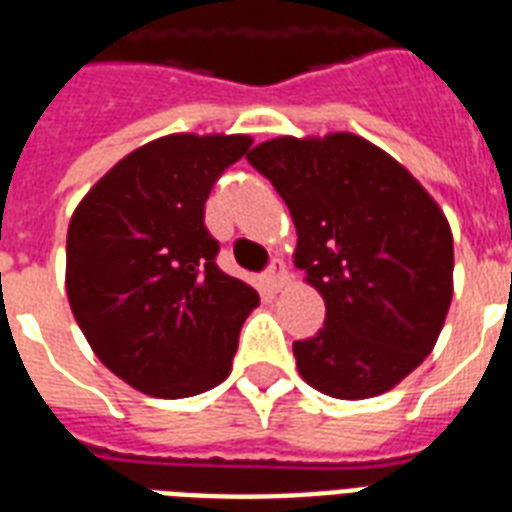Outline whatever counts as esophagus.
I'll return each mask as SVG.
<instances>
[{"mask_svg":"<svg viewBox=\"0 0 512 512\" xmlns=\"http://www.w3.org/2000/svg\"><path fill=\"white\" fill-rule=\"evenodd\" d=\"M264 282H267V288L272 290V293H280V290L285 288V282H288L285 264H282V261H272L267 272H264Z\"/></svg>","mask_w":512,"mask_h":512,"instance_id":"obj_1","label":"esophagus"}]
</instances>
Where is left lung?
<instances>
[{
	"label": "left lung",
	"mask_w": 512,
	"mask_h": 512,
	"mask_svg": "<svg viewBox=\"0 0 512 512\" xmlns=\"http://www.w3.org/2000/svg\"><path fill=\"white\" fill-rule=\"evenodd\" d=\"M296 224V267L325 298V325L293 343L301 378L335 399L386 394L436 346L455 248L439 203L357 134L277 137L245 155Z\"/></svg>",
	"instance_id": "left-lung-1"
}]
</instances>
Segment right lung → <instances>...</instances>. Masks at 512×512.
I'll list each match as a JSON object with an SVG mask.
<instances>
[{
    "mask_svg": "<svg viewBox=\"0 0 512 512\" xmlns=\"http://www.w3.org/2000/svg\"><path fill=\"white\" fill-rule=\"evenodd\" d=\"M245 134H169L113 166L68 224L65 290L102 365L142 394L185 399L232 370L259 293L216 267L211 187Z\"/></svg>",
    "mask_w": 512,
    "mask_h": 512,
    "instance_id": "obj_1",
    "label": "right lung"
}]
</instances>
